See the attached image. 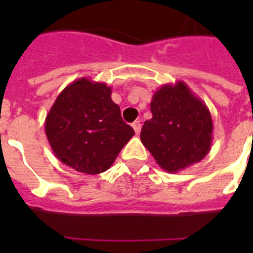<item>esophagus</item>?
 Listing matches in <instances>:
<instances>
[{
    "instance_id": "1",
    "label": "esophagus",
    "mask_w": 253,
    "mask_h": 253,
    "mask_svg": "<svg viewBox=\"0 0 253 253\" xmlns=\"http://www.w3.org/2000/svg\"><path fill=\"white\" fill-rule=\"evenodd\" d=\"M131 126H132V128H134L135 134H139V132H140V128H142V125H140V122H139V121H135V122L132 123Z\"/></svg>"
}]
</instances>
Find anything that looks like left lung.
<instances>
[{
  "mask_svg": "<svg viewBox=\"0 0 253 253\" xmlns=\"http://www.w3.org/2000/svg\"><path fill=\"white\" fill-rule=\"evenodd\" d=\"M151 113L152 118L143 125L140 140L160 168L177 173L210 152L211 114L184 81L159 87L152 95Z\"/></svg>",
  "mask_w": 253,
  "mask_h": 253,
  "instance_id": "1",
  "label": "left lung"
}]
</instances>
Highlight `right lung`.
Wrapping results in <instances>:
<instances>
[{
  "label": "right lung",
  "mask_w": 253,
  "mask_h": 253,
  "mask_svg": "<svg viewBox=\"0 0 253 253\" xmlns=\"http://www.w3.org/2000/svg\"><path fill=\"white\" fill-rule=\"evenodd\" d=\"M53 154L77 172L98 174L110 168L134 130L111 99V87L83 77L63 89L45 117Z\"/></svg>",
  "instance_id": "right-lung-1"
}]
</instances>
